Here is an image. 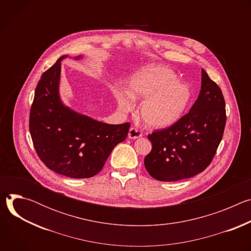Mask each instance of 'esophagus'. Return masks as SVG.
Wrapping results in <instances>:
<instances>
[{
    "mask_svg": "<svg viewBox=\"0 0 251 251\" xmlns=\"http://www.w3.org/2000/svg\"><path fill=\"white\" fill-rule=\"evenodd\" d=\"M142 135H143L142 132L138 128H135V127L130 128L129 133H128L129 139H138V138L142 137Z\"/></svg>",
    "mask_w": 251,
    "mask_h": 251,
    "instance_id": "obj_1",
    "label": "esophagus"
}]
</instances>
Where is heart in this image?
Returning a JSON list of instances; mask_svg holds the SVG:
<instances>
[{
	"label": "heart",
	"mask_w": 251,
	"mask_h": 251,
	"mask_svg": "<svg viewBox=\"0 0 251 251\" xmlns=\"http://www.w3.org/2000/svg\"><path fill=\"white\" fill-rule=\"evenodd\" d=\"M113 95L122 110L132 108V100H146L140 106V116L154 129L174 125L185 114L192 99V89L187 83L178 82L173 71L163 66L142 69L127 84L112 86Z\"/></svg>",
	"instance_id": "b5f03b06"
}]
</instances>
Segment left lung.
<instances>
[{
    "mask_svg": "<svg viewBox=\"0 0 251 251\" xmlns=\"http://www.w3.org/2000/svg\"><path fill=\"white\" fill-rule=\"evenodd\" d=\"M226 122L221 88L201 69V86L190 112L171 127L148 135L152 150L144 165L162 182L192 177L207 168L223 139Z\"/></svg>",
    "mask_w": 251,
    "mask_h": 251,
    "instance_id": "obj_1",
    "label": "left lung"
}]
</instances>
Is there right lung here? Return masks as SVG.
I'll return each instance as SVG.
<instances>
[{"mask_svg":"<svg viewBox=\"0 0 251 251\" xmlns=\"http://www.w3.org/2000/svg\"><path fill=\"white\" fill-rule=\"evenodd\" d=\"M65 57H59L43 74L35 88L29 132L38 156L50 170L68 177H91L102 170L114 147L126 139L130 124L103 123L63 104L59 80L60 61Z\"/></svg>","mask_w":251,"mask_h":251,"instance_id":"right-lung-1","label":"right lung"}]
</instances>
